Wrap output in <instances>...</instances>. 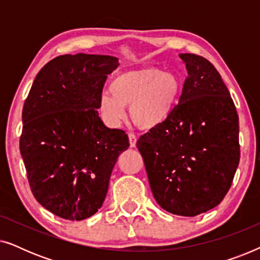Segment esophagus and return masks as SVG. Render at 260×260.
I'll return each mask as SVG.
<instances>
[{
	"instance_id": "esophagus-1",
	"label": "esophagus",
	"mask_w": 260,
	"mask_h": 260,
	"mask_svg": "<svg viewBox=\"0 0 260 260\" xmlns=\"http://www.w3.org/2000/svg\"><path fill=\"white\" fill-rule=\"evenodd\" d=\"M127 136H129L130 147H131V148H135V147H136V143H137V137L135 136L134 134H129V135H127Z\"/></svg>"
}]
</instances>
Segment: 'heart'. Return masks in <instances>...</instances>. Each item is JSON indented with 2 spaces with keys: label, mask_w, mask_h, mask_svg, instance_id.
Wrapping results in <instances>:
<instances>
[{
  "label": "heart",
  "mask_w": 260,
  "mask_h": 260,
  "mask_svg": "<svg viewBox=\"0 0 260 260\" xmlns=\"http://www.w3.org/2000/svg\"><path fill=\"white\" fill-rule=\"evenodd\" d=\"M99 101V109L110 123L117 124L125 117L129 106L130 118L141 129L161 126L173 115L182 81L174 72H163L157 67L124 71L110 83Z\"/></svg>",
  "instance_id": "1"
}]
</instances>
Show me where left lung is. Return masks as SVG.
I'll return each mask as SVG.
<instances>
[{"label":"left lung","instance_id":"obj_1","mask_svg":"<svg viewBox=\"0 0 260 260\" xmlns=\"http://www.w3.org/2000/svg\"><path fill=\"white\" fill-rule=\"evenodd\" d=\"M187 70L173 115L137 141L155 200L167 212L195 216L218 206L239 165V117L215 67L179 54Z\"/></svg>","mask_w":260,"mask_h":260}]
</instances>
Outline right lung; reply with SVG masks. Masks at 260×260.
<instances>
[{
	"label": "right lung",
	"instance_id": "1",
	"mask_svg": "<svg viewBox=\"0 0 260 260\" xmlns=\"http://www.w3.org/2000/svg\"><path fill=\"white\" fill-rule=\"evenodd\" d=\"M110 55H60L35 78L22 110L20 151L34 198L53 214L72 221L98 212L117 158L129 148L125 131L99 117Z\"/></svg>",
	"mask_w": 260,
	"mask_h": 260
}]
</instances>
